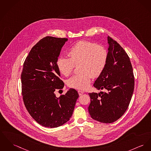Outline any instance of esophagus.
<instances>
[{"label":"esophagus","instance_id":"1","mask_svg":"<svg viewBox=\"0 0 151 151\" xmlns=\"http://www.w3.org/2000/svg\"><path fill=\"white\" fill-rule=\"evenodd\" d=\"M78 94H79V96H81V95H82V94L84 93V92H83V91H78Z\"/></svg>","mask_w":151,"mask_h":151}]
</instances>
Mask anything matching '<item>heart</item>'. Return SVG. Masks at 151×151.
<instances>
[{"instance_id": "heart-1", "label": "heart", "mask_w": 151, "mask_h": 151, "mask_svg": "<svg viewBox=\"0 0 151 151\" xmlns=\"http://www.w3.org/2000/svg\"><path fill=\"white\" fill-rule=\"evenodd\" d=\"M70 58L60 57L57 66L60 74L69 76L75 65L78 66L79 74L74 75L68 81V85L77 89H87L93 78L99 77L104 70L108 60V52L102 46L89 41L80 40L68 51Z\"/></svg>"}]
</instances>
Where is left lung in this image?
Masks as SVG:
<instances>
[{"label": "left lung", "instance_id": "obj_1", "mask_svg": "<svg viewBox=\"0 0 151 151\" xmlns=\"http://www.w3.org/2000/svg\"><path fill=\"white\" fill-rule=\"evenodd\" d=\"M108 60L105 69L93 85L105 92L89 93L91 117L102 123L119 119L129 105L134 91V78L130 59L115 40L108 37Z\"/></svg>", "mask_w": 151, "mask_h": 151}]
</instances>
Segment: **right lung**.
Instances as JSON below:
<instances>
[{
	"instance_id": "obj_1",
	"label": "right lung",
	"mask_w": 151,
	"mask_h": 151,
	"mask_svg": "<svg viewBox=\"0 0 151 151\" xmlns=\"http://www.w3.org/2000/svg\"><path fill=\"white\" fill-rule=\"evenodd\" d=\"M68 38L46 37L31 49L21 74L22 91L24 105L38 124L57 128L70 120L79 95L69 89L57 97L54 91L64 86L59 78L57 60Z\"/></svg>"
}]
</instances>
